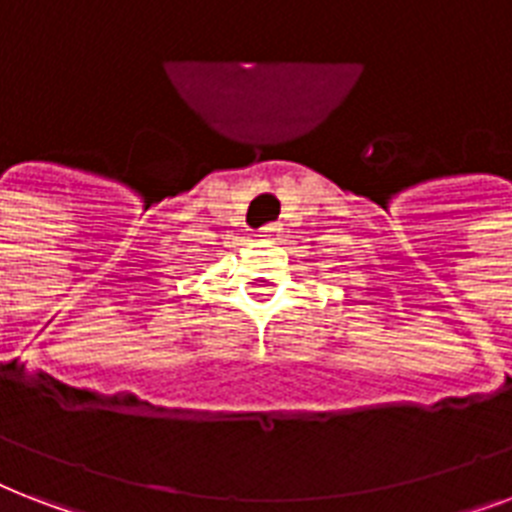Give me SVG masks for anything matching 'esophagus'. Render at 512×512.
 <instances>
[{
    "mask_svg": "<svg viewBox=\"0 0 512 512\" xmlns=\"http://www.w3.org/2000/svg\"><path fill=\"white\" fill-rule=\"evenodd\" d=\"M279 228H276V225H265L263 231H260V236H263V239H273V236H279Z\"/></svg>",
    "mask_w": 512,
    "mask_h": 512,
    "instance_id": "1",
    "label": "esophagus"
}]
</instances>
